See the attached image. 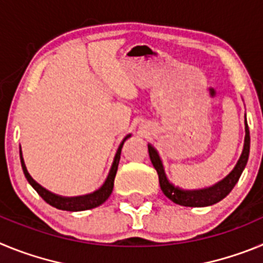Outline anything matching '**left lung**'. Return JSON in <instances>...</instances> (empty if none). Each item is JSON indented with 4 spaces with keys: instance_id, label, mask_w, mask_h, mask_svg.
Listing matches in <instances>:
<instances>
[{
    "instance_id": "left-lung-1",
    "label": "left lung",
    "mask_w": 263,
    "mask_h": 263,
    "mask_svg": "<svg viewBox=\"0 0 263 263\" xmlns=\"http://www.w3.org/2000/svg\"><path fill=\"white\" fill-rule=\"evenodd\" d=\"M147 148L150 160H152L153 166L157 170L158 176H159L160 190L163 191V194L168 197L170 200L183 206H197L199 208V206L213 205V204L222 200L224 197H227L229 195V192L233 190V187L237 184L238 179H240L241 174H242L243 168H245L246 163H248V159H249L250 133L248 122H246V115L245 141H243V148L240 155V159L237 160L236 166H234V168L232 170L231 173L228 174L224 179H221L220 182L211 185V187L199 188V190H184V188H180L178 185L173 184L168 180V178H167L163 162L160 159L159 153L157 152V148L153 145H150V143L147 145Z\"/></svg>"
}]
</instances>
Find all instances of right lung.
<instances>
[{
  "instance_id": "right-lung-1",
  "label": "right lung",
  "mask_w": 263,
  "mask_h": 263,
  "mask_svg": "<svg viewBox=\"0 0 263 263\" xmlns=\"http://www.w3.org/2000/svg\"><path fill=\"white\" fill-rule=\"evenodd\" d=\"M132 134H127L122 142L118 146L117 152H116L115 159H113V163H111L110 170H109V174L106 176L105 182L99 190H96L95 192H90L87 195H81V196H62V195L53 194V192L48 191L45 187H42L39 183H36L34 179L31 178V175L29 174L26 168V164H25V160L22 157V150L20 148V155H21V164H22L23 174L26 176L27 182L31 184V187L35 190L39 194V196L43 199L47 204L55 206L58 210L62 211H69V212H80V211H87L92 210V208H96V206L101 205L103 203H105L108 200V197L110 196L111 191H113V185H115V178L116 174H117L118 168V162H120L121 158V150H122V146H124L125 141L127 138H130Z\"/></svg>"
}]
</instances>
